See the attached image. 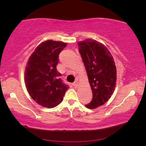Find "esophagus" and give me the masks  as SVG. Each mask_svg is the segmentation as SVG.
Returning a JSON list of instances; mask_svg holds the SVG:
<instances>
[{
	"instance_id": "1",
	"label": "esophagus",
	"mask_w": 146,
	"mask_h": 146,
	"mask_svg": "<svg viewBox=\"0 0 146 146\" xmlns=\"http://www.w3.org/2000/svg\"><path fill=\"white\" fill-rule=\"evenodd\" d=\"M73 86H74L75 88H77L78 86V82H77V81L74 82L73 83Z\"/></svg>"
}]
</instances>
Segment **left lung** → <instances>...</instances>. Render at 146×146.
I'll list each match as a JSON object with an SVG mask.
<instances>
[{
  "label": "left lung",
  "mask_w": 146,
  "mask_h": 146,
  "mask_svg": "<svg viewBox=\"0 0 146 146\" xmlns=\"http://www.w3.org/2000/svg\"><path fill=\"white\" fill-rule=\"evenodd\" d=\"M78 44L93 95L91 102L85 106L94 109L104 104L113 94L117 79L116 67L113 56L103 44L86 39Z\"/></svg>",
  "instance_id": "obj_1"
}]
</instances>
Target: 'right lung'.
<instances>
[{"instance_id": "right-lung-1", "label": "right lung", "mask_w": 146, "mask_h": 146, "mask_svg": "<svg viewBox=\"0 0 146 146\" xmlns=\"http://www.w3.org/2000/svg\"><path fill=\"white\" fill-rule=\"evenodd\" d=\"M67 43L48 40L36 48L25 68V80L28 92L42 106L52 108L64 98L68 86L60 78L56 66L58 56Z\"/></svg>"}]
</instances>
